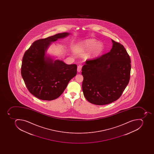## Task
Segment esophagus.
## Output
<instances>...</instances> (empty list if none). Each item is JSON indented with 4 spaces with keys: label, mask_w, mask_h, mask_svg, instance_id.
<instances>
[{
    "label": "esophagus",
    "mask_w": 154,
    "mask_h": 154,
    "mask_svg": "<svg viewBox=\"0 0 154 154\" xmlns=\"http://www.w3.org/2000/svg\"><path fill=\"white\" fill-rule=\"evenodd\" d=\"M81 69H82V66L79 65L78 66V69H77L78 72H80L81 71Z\"/></svg>",
    "instance_id": "34e87169"
}]
</instances>
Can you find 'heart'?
<instances>
[{
	"label": "heart",
	"mask_w": 154,
	"mask_h": 154,
	"mask_svg": "<svg viewBox=\"0 0 154 154\" xmlns=\"http://www.w3.org/2000/svg\"><path fill=\"white\" fill-rule=\"evenodd\" d=\"M79 50L89 52V56L91 57H96L100 55L103 52L104 47L102 43L94 39H88L79 44L78 46Z\"/></svg>",
	"instance_id": "obj_1"
}]
</instances>
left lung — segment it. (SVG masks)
<instances>
[{
    "label": "left lung",
    "mask_w": 154,
    "mask_h": 154,
    "mask_svg": "<svg viewBox=\"0 0 154 154\" xmlns=\"http://www.w3.org/2000/svg\"><path fill=\"white\" fill-rule=\"evenodd\" d=\"M112 42L110 52L87 60L82 68L83 94L92 104L106 105L117 100L130 81V56L122 45Z\"/></svg>",
    "instance_id": "1"
}]
</instances>
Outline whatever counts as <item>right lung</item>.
I'll return each instance as SVG.
<instances>
[{"label": "right lung", "mask_w": 154, "mask_h": 154, "mask_svg": "<svg viewBox=\"0 0 154 154\" xmlns=\"http://www.w3.org/2000/svg\"><path fill=\"white\" fill-rule=\"evenodd\" d=\"M69 35L67 32L59 33L36 40L24 53L22 78L29 92L39 99L51 100L58 98L76 75V64L54 60L46 54L51 43Z\"/></svg>", "instance_id": "1"}]
</instances>
